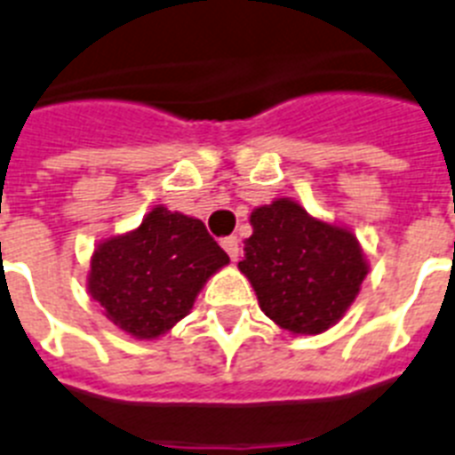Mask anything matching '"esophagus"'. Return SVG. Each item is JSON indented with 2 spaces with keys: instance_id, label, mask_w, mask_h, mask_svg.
I'll list each match as a JSON object with an SVG mask.
<instances>
[{
  "instance_id": "1",
  "label": "esophagus",
  "mask_w": 455,
  "mask_h": 455,
  "mask_svg": "<svg viewBox=\"0 0 455 455\" xmlns=\"http://www.w3.org/2000/svg\"><path fill=\"white\" fill-rule=\"evenodd\" d=\"M220 246L225 248V253L230 255L232 262L239 259V239H236V236H225L223 242H220Z\"/></svg>"
}]
</instances>
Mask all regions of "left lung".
<instances>
[{
	"mask_svg": "<svg viewBox=\"0 0 455 455\" xmlns=\"http://www.w3.org/2000/svg\"><path fill=\"white\" fill-rule=\"evenodd\" d=\"M251 225L239 269L265 315L292 333H322L339 322L368 274L356 236L285 197L255 209Z\"/></svg>",
	"mask_w": 455,
	"mask_h": 455,
	"instance_id": "8db88e82",
	"label": "left lung"
}]
</instances>
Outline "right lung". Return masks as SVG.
Listing matches in <instances>:
<instances>
[{
  "instance_id": "right-lung-1",
  "label": "right lung",
  "mask_w": 455,
  "mask_h": 455,
  "mask_svg": "<svg viewBox=\"0 0 455 455\" xmlns=\"http://www.w3.org/2000/svg\"><path fill=\"white\" fill-rule=\"evenodd\" d=\"M228 262L202 220L156 207L138 230L96 248L89 292L116 327L156 339L188 315L209 275Z\"/></svg>"
}]
</instances>
